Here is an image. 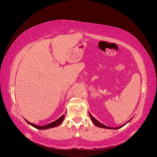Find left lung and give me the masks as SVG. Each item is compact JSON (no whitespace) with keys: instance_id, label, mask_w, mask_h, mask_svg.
<instances>
[{"instance_id":"8db88e82","label":"left lung","mask_w":157,"mask_h":157,"mask_svg":"<svg viewBox=\"0 0 157 157\" xmlns=\"http://www.w3.org/2000/svg\"><path fill=\"white\" fill-rule=\"evenodd\" d=\"M89 115H90V118H91V120H92V121L93 122V123L94 124L96 125V126H98V127H99V128H106V129H113V130H117V129H119V128H122V126H124V125H126V124H127L128 122H129L131 120H132V118L130 120H129L126 123H125V124H124L123 125H122V126H118V127H117V128H111V127H109V126H105V125H104V124H101V122H99L98 120H96V118H95L91 114H90V113H89Z\"/></svg>"}]
</instances>
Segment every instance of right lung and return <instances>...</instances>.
Here are the masks:
<instances>
[{
    "label": "right lung",
    "instance_id": "right-lung-1",
    "mask_svg": "<svg viewBox=\"0 0 157 157\" xmlns=\"http://www.w3.org/2000/svg\"><path fill=\"white\" fill-rule=\"evenodd\" d=\"M65 117V115H62L61 117H60L58 119H57L56 121L52 122L51 123H49V124H46V125H44V126H38L36 124H33V123H31L30 122H29L28 121L25 120L26 122L28 123V124H30L31 126H33L34 128H36V129H39V130H46V129H48V128H54V127H56L59 126L61 122H63V118Z\"/></svg>",
    "mask_w": 157,
    "mask_h": 157
}]
</instances>
